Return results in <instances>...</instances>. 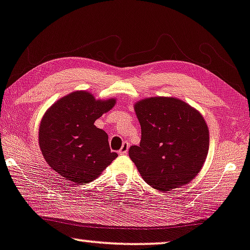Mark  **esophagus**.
<instances>
[{
	"label": "esophagus",
	"instance_id": "obj_1",
	"mask_svg": "<svg viewBox=\"0 0 250 250\" xmlns=\"http://www.w3.org/2000/svg\"><path fill=\"white\" fill-rule=\"evenodd\" d=\"M128 149H129V143L128 142H125L121 146V148H120L119 153L120 154H127L128 153Z\"/></svg>",
	"mask_w": 250,
	"mask_h": 250
}]
</instances>
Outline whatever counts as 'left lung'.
<instances>
[{
  "mask_svg": "<svg viewBox=\"0 0 250 250\" xmlns=\"http://www.w3.org/2000/svg\"><path fill=\"white\" fill-rule=\"evenodd\" d=\"M141 123L139 145L129 156L144 181L161 192L188 184L200 172L209 149L204 116L174 97L145 98L135 104Z\"/></svg>",
  "mask_w": 250,
  "mask_h": 250,
  "instance_id": "left-lung-1",
  "label": "left lung"
}]
</instances>
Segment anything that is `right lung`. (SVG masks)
<instances>
[{"instance_id":"add662e5","label":"right lung","mask_w":250,"mask_h":250,"mask_svg":"<svg viewBox=\"0 0 250 250\" xmlns=\"http://www.w3.org/2000/svg\"><path fill=\"white\" fill-rule=\"evenodd\" d=\"M116 99H96L88 91H74L59 99L41 120L39 144L50 168L75 184L95 181L118 154L108 136L94 125L115 105Z\"/></svg>"}]
</instances>
